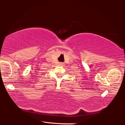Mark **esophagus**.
<instances>
[{
	"label": "esophagus",
	"instance_id": "obj_1",
	"mask_svg": "<svg viewBox=\"0 0 125 125\" xmlns=\"http://www.w3.org/2000/svg\"><path fill=\"white\" fill-rule=\"evenodd\" d=\"M59 64H60L61 66H63V64H64V63H59Z\"/></svg>",
	"mask_w": 125,
	"mask_h": 125
}]
</instances>
